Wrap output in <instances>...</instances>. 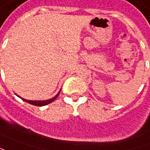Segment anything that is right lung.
Masks as SVG:
<instances>
[{
  "mask_svg": "<svg viewBox=\"0 0 150 150\" xmlns=\"http://www.w3.org/2000/svg\"><path fill=\"white\" fill-rule=\"evenodd\" d=\"M61 91H59L57 94L56 95V96L52 98H51V99H48V100H46V101H31V100H27V99H24V98H22L23 100L25 101V102H27L28 103H30V104L34 105V106H38V107H42V106H45V105H47L51 103H52L58 96H59V93H60Z\"/></svg>",
  "mask_w": 150,
  "mask_h": 150,
  "instance_id": "obj_1",
  "label": "right lung"
}]
</instances>
